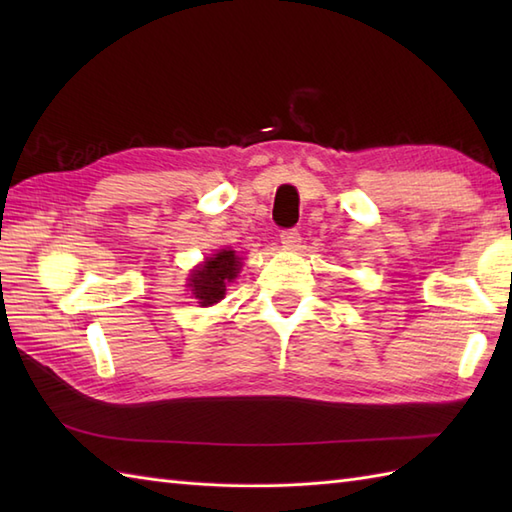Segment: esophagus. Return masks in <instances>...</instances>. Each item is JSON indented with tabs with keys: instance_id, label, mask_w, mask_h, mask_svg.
I'll use <instances>...</instances> for the list:
<instances>
[{
	"instance_id": "34e87169",
	"label": "esophagus",
	"mask_w": 512,
	"mask_h": 512,
	"mask_svg": "<svg viewBox=\"0 0 512 512\" xmlns=\"http://www.w3.org/2000/svg\"><path fill=\"white\" fill-rule=\"evenodd\" d=\"M279 237H281V244H284L286 248H297L301 242V233L297 231V228H284Z\"/></svg>"
}]
</instances>
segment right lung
Wrapping results in <instances>:
<instances>
[{
  "instance_id": "1",
  "label": "right lung",
  "mask_w": 512,
  "mask_h": 512,
  "mask_svg": "<svg viewBox=\"0 0 512 512\" xmlns=\"http://www.w3.org/2000/svg\"><path fill=\"white\" fill-rule=\"evenodd\" d=\"M239 273V257H235V250H222L215 257L206 259L204 266L193 270L191 275V288L193 295L202 306H213L220 301L226 292V284L233 281Z\"/></svg>"
}]
</instances>
